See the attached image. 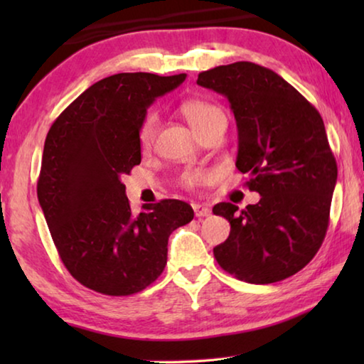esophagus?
I'll use <instances>...</instances> for the list:
<instances>
[{"instance_id": "obj_1", "label": "esophagus", "mask_w": 364, "mask_h": 364, "mask_svg": "<svg viewBox=\"0 0 364 364\" xmlns=\"http://www.w3.org/2000/svg\"><path fill=\"white\" fill-rule=\"evenodd\" d=\"M193 210H194V215L197 218H202V217H208L210 215V208L202 205V204H193Z\"/></svg>"}]
</instances>
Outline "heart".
I'll return each instance as SVG.
<instances>
[{
	"instance_id": "b5f03b06",
	"label": "heart",
	"mask_w": 364,
	"mask_h": 364,
	"mask_svg": "<svg viewBox=\"0 0 364 364\" xmlns=\"http://www.w3.org/2000/svg\"><path fill=\"white\" fill-rule=\"evenodd\" d=\"M180 110L184 119L188 120L189 125L193 127L199 134L208 130L210 127H213L215 123L226 122L225 112L221 110V107L205 100L184 101L180 106ZM157 127H159V115L156 110H149L139 123L138 139L141 146L149 147L152 144L154 138H156ZM204 178H205L204 171L189 170V171H184L181 175V184L188 189H194L196 186H199V184L204 181Z\"/></svg>"
}]
</instances>
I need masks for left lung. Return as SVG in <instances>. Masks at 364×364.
I'll list each match as a JSON object with an SVG mask.
<instances>
[{
  "instance_id": "obj_1",
  "label": "left lung",
  "mask_w": 364,
  "mask_h": 364,
  "mask_svg": "<svg viewBox=\"0 0 364 364\" xmlns=\"http://www.w3.org/2000/svg\"><path fill=\"white\" fill-rule=\"evenodd\" d=\"M197 85L228 97L237 123L236 167L260 200L239 212L213 207L231 225L213 249L226 273L250 284H271L306 267L321 247L337 181L324 123L292 85L254 63L200 72Z\"/></svg>"
}]
</instances>
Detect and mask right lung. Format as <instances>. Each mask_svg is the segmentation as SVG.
Segmentation results:
<instances>
[{
    "label": "right lung",
    "instance_id": "obj_1",
    "mask_svg": "<svg viewBox=\"0 0 364 364\" xmlns=\"http://www.w3.org/2000/svg\"><path fill=\"white\" fill-rule=\"evenodd\" d=\"M186 73H117L83 91L49 128L36 184L60 260L80 284L122 297L152 284L167 264L168 237L194 218L178 199L132 213L122 176L141 164L147 107Z\"/></svg>",
    "mask_w": 364,
    "mask_h": 364
}]
</instances>
